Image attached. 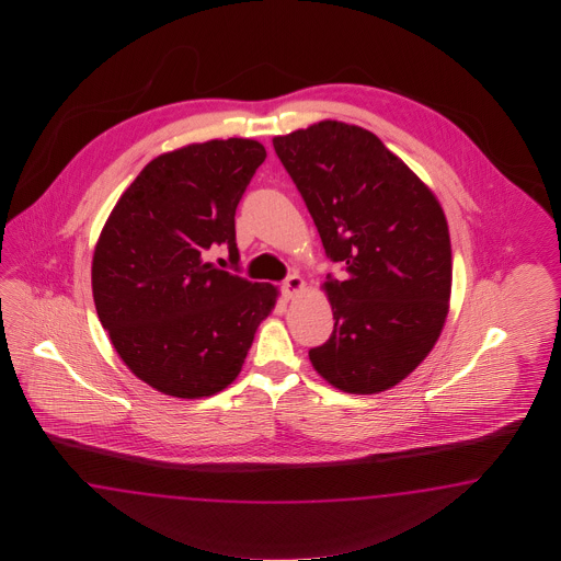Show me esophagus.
I'll return each instance as SVG.
<instances>
[{
    "mask_svg": "<svg viewBox=\"0 0 561 561\" xmlns=\"http://www.w3.org/2000/svg\"><path fill=\"white\" fill-rule=\"evenodd\" d=\"M302 289H305V279L300 275H289L288 279L282 284V291H284V296L288 300H291L294 296H298Z\"/></svg>",
    "mask_w": 561,
    "mask_h": 561,
    "instance_id": "34e87169",
    "label": "esophagus"
}]
</instances>
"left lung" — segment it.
Segmentation results:
<instances>
[{"mask_svg":"<svg viewBox=\"0 0 561 561\" xmlns=\"http://www.w3.org/2000/svg\"><path fill=\"white\" fill-rule=\"evenodd\" d=\"M323 240L345 275H327L333 333L308 352L340 391L391 389L440 337L453 284L438 199L378 137L340 121L273 137Z\"/></svg>","mask_w":561,"mask_h":561,"instance_id":"left-lung-1","label":"left lung"}]
</instances>
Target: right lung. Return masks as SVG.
Here are the masks:
<instances>
[{
  "instance_id": "right-lung-1",
  "label": "right lung",
  "mask_w": 561,
  "mask_h": 561,
  "mask_svg": "<svg viewBox=\"0 0 561 561\" xmlns=\"http://www.w3.org/2000/svg\"><path fill=\"white\" fill-rule=\"evenodd\" d=\"M267 158L255 139H211L162 153L137 174L102 228L92 294L127 368L156 391L199 399L237 378L277 289L238 270L237 207Z\"/></svg>"
}]
</instances>
